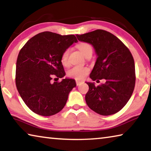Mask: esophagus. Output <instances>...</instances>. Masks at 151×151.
<instances>
[{"label":"esophagus","mask_w":151,"mask_h":151,"mask_svg":"<svg viewBox=\"0 0 151 151\" xmlns=\"http://www.w3.org/2000/svg\"><path fill=\"white\" fill-rule=\"evenodd\" d=\"M84 83L83 81H76V85L77 86H78V85H81V84H83Z\"/></svg>","instance_id":"1"}]
</instances>
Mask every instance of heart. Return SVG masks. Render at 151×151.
Segmentation results:
<instances>
[{
  "label": "heart",
  "mask_w": 151,
  "mask_h": 151,
  "mask_svg": "<svg viewBox=\"0 0 151 151\" xmlns=\"http://www.w3.org/2000/svg\"><path fill=\"white\" fill-rule=\"evenodd\" d=\"M78 48L80 50L82 54L85 57L88 55H92L93 54V48L91 45L86 42H81L78 45ZM70 48H67L64 51L62 56H61V63L63 65H67L68 63V56L70 54ZM89 73V69L87 67L81 66H73L67 71V75L70 78H73L78 80L83 79L88 75Z\"/></svg>",
  "instance_id": "1"
}]
</instances>
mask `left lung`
<instances>
[{"label":"left lung","mask_w":151,"mask_h":151,"mask_svg":"<svg viewBox=\"0 0 151 151\" xmlns=\"http://www.w3.org/2000/svg\"><path fill=\"white\" fill-rule=\"evenodd\" d=\"M76 37L91 45L95 51L97 58L90 78L96 82L105 80L99 86L86 82L89 86L86 104L101 115L116 113L126 105L134 91L135 66L131 52L121 40L106 30H96Z\"/></svg>","instance_id":"1"}]
</instances>
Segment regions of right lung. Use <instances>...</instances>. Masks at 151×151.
I'll return each instance as SVG.
<instances>
[{
    "instance_id": "add662e5",
    "label": "right lung",
    "mask_w": 151,
    "mask_h": 151,
    "mask_svg": "<svg viewBox=\"0 0 151 151\" xmlns=\"http://www.w3.org/2000/svg\"><path fill=\"white\" fill-rule=\"evenodd\" d=\"M77 42L73 35L46 31L34 36L20 50L16 65L17 88L35 113L52 116L65 106L69 93L76 86L75 80L65 78L60 83H51V76H65L61 56Z\"/></svg>"
}]
</instances>
